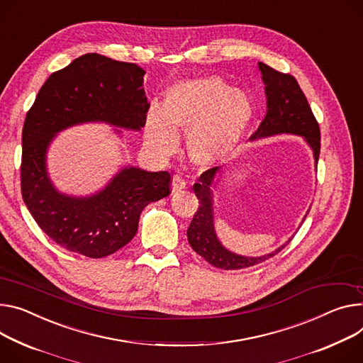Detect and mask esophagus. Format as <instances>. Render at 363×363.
<instances>
[{"label":"esophagus","instance_id":"34e87169","mask_svg":"<svg viewBox=\"0 0 363 363\" xmlns=\"http://www.w3.org/2000/svg\"><path fill=\"white\" fill-rule=\"evenodd\" d=\"M184 187H186V180H184L182 176L174 174V176H173V182H172V189H173V191H180V190L184 189Z\"/></svg>","mask_w":363,"mask_h":363}]
</instances>
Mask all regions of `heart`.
<instances>
[{
  "label": "heart",
  "instance_id": "b5f03b06",
  "mask_svg": "<svg viewBox=\"0 0 363 363\" xmlns=\"http://www.w3.org/2000/svg\"><path fill=\"white\" fill-rule=\"evenodd\" d=\"M253 119V104L220 77H203L174 84L165 96V107L151 106L145 141L158 155L179 148V133H189V154L199 165L228 161L241 144Z\"/></svg>",
  "mask_w": 363,
  "mask_h": 363
}]
</instances>
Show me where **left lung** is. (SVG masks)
Instances as JSON below:
<instances>
[{"mask_svg":"<svg viewBox=\"0 0 363 363\" xmlns=\"http://www.w3.org/2000/svg\"><path fill=\"white\" fill-rule=\"evenodd\" d=\"M257 69L266 84L267 113L252 138H263L276 133L302 135L306 143L311 145L315 162H318L321 148L320 126L298 81L294 75L279 72L263 62H257ZM216 172L218 167H212L201 174L198 183L193 184L194 194L198 196L201 205L187 228V240L191 248L209 264L224 270L252 267L277 255L291 240L281 248H277L276 252L262 257L237 256L220 245L215 235L212 222L211 187Z\"/></svg>","mask_w":363,"mask_h":363,"instance_id":"1","label":"left lung"}]
</instances>
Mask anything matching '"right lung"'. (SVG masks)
I'll return each instance as SVG.
<instances>
[{"mask_svg":"<svg viewBox=\"0 0 363 363\" xmlns=\"http://www.w3.org/2000/svg\"><path fill=\"white\" fill-rule=\"evenodd\" d=\"M145 71L99 53H86L53 72L39 90L21 133V196L43 233L72 253L101 259L116 253L136 234L143 209L172 193L169 172L125 169L91 198L60 194L50 184L45 154L53 135L71 125L104 121L141 129L150 103Z\"/></svg>","mask_w":363,"mask_h":363,"instance_id":"obj_1","label":"right lung"}]
</instances>
